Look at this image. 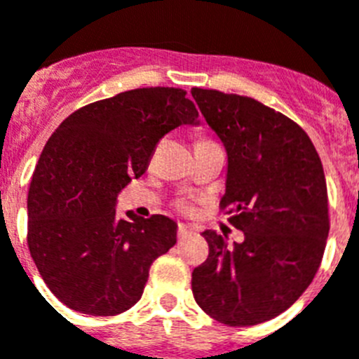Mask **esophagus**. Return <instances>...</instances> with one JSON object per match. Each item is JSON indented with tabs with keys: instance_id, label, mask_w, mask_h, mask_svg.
Instances as JSON below:
<instances>
[{
	"instance_id": "obj_1",
	"label": "esophagus",
	"mask_w": 359,
	"mask_h": 359,
	"mask_svg": "<svg viewBox=\"0 0 359 359\" xmlns=\"http://www.w3.org/2000/svg\"><path fill=\"white\" fill-rule=\"evenodd\" d=\"M192 233H194V229H192V227L177 226V238H180V240L185 238V236H189V235H192Z\"/></svg>"
}]
</instances>
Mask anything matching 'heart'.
<instances>
[{
    "instance_id": "obj_1",
    "label": "heart",
    "mask_w": 359,
    "mask_h": 359,
    "mask_svg": "<svg viewBox=\"0 0 359 359\" xmlns=\"http://www.w3.org/2000/svg\"><path fill=\"white\" fill-rule=\"evenodd\" d=\"M177 209H180V211H183V212H191V207L187 205V203H180V205H177Z\"/></svg>"
}]
</instances>
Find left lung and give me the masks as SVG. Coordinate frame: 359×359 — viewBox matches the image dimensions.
I'll return each instance as SVG.
<instances>
[{
    "mask_svg": "<svg viewBox=\"0 0 359 359\" xmlns=\"http://www.w3.org/2000/svg\"><path fill=\"white\" fill-rule=\"evenodd\" d=\"M227 152L220 209L242 244L205 231L209 257L192 271L198 306L229 327H251L288 310L310 286L325 253L328 194L319 154L301 126L251 97L192 88Z\"/></svg>",
    "mask_w": 359,
    "mask_h": 359,
    "instance_id": "1",
    "label": "left lung"
}]
</instances>
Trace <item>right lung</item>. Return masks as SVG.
I'll list each match as a JSON object with an SVG mask.
<instances>
[{
  "label": "right lung",
  "mask_w": 359,
  "mask_h": 359,
  "mask_svg": "<svg viewBox=\"0 0 359 359\" xmlns=\"http://www.w3.org/2000/svg\"><path fill=\"white\" fill-rule=\"evenodd\" d=\"M180 88H137L76 109L53 132L27 196V245L67 308L117 316L137 303L148 269L176 244L163 215H115L117 194L143 176L159 139L196 124Z\"/></svg>",
  "instance_id": "obj_1"
}]
</instances>
